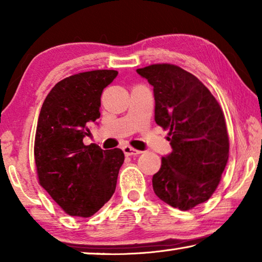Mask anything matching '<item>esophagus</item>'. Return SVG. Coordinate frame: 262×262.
I'll list each match as a JSON object with an SVG mask.
<instances>
[{"label":"esophagus","mask_w":262,"mask_h":262,"mask_svg":"<svg viewBox=\"0 0 262 262\" xmlns=\"http://www.w3.org/2000/svg\"><path fill=\"white\" fill-rule=\"evenodd\" d=\"M122 151H123V154L126 155V156H135V155L142 154L141 150H136L134 148L129 147V145H126V147H123L122 148Z\"/></svg>","instance_id":"1"}]
</instances>
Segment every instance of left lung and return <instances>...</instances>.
Masks as SVG:
<instances>
[{
    "label": "left lung",
    "instance_id": "obj_1",
    "mask_svg": "<svg viewBox=\"0 0 262 262\" xmlns=\"http://www.w3.org/2000/svg\"><path fill=\"white\" fill-rule=\"evenodd\" d=\"M154 86L155 121L168 129L172 152L152 177L154 192L167 205L193 209L209 200L229 158L224 113L193 74L170 63L136 70Z\"/></svg>",
    "mask_w": 262,
    "mask_h": 262
}]
</instances>
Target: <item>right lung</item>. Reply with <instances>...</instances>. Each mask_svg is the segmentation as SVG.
Instances as JSON below:
<instances>
[{
	"label": "right lung",
	"instance_id": "1",
	"mask_svg": "<svg viewBox=\"0 0 262 262\" xmlns=\"http://www.w3.org/2000/svg\"><path fill=\"white\" fill-rule=\"evenodd\" d=\"M117 70H91L66 77L47 95L38 118L34 161L40 186L66 214L90 217L117 187L121 149L85 145L89 125L99 119L100 97Z\"/></svg>",
	"mask_w": 262,
	"mask_h": 262
}]
</instances>
